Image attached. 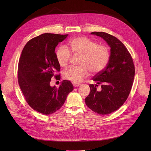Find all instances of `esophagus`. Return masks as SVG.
Instances as JSON below:
<instances>
[{
  "label": "esophagus",
  "instance_id": "34e87169",
  "mask_svg": "<svg viewBox=\"0 0 151 151\" xmlns=\"http://www.w3.org/2000/svg\"><path fill=\"white\" fill-rule=\"evenodd\" d=\"M73 85L74 87H78V86H79V85H80V83H77V82H73Z\"/></svg>",
  "mask_w": 151,
  "mask_h": 151
}]
</instances>
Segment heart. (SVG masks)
Segmentation results:
<instances>
[{
  "label": "heart",
  "instance_id": "obj_1",
  "mask_svg": "<svg viewBox=\"0 0 151 151\" xmlns=\"http://www.w3.org/2000/svg\"><path fill=\"white\" fill-rule=\"evenodd\" d=\"M72 53L81 56L80 66H72L63 72V78L74 82L81 81L91 73L96 74L106 67L110 58L109 50L106 45L98 44L87 37H77L71 39L68 47H60L56 53L59 65L66 67L72 58Z\"/></svg>",
  "mask_w": 151,
  "mask_h": 151
}]
</instances>
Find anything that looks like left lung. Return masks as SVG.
Returning a JSON list of instances; mask_svg holds the SVG:
<instances>
[{
	"label": "left lung",
	"instance_id": "8db88e82",
	"mask_svg": "<svg viewBox=\"0 0 151 151\" xmlns=\"http://www.w3.org/2000/svg\"><path fill=\"white\" fill-rule=\"evenodd\" d=\"M91 34L102 37L111 47L107 65L93 78L97 84L89 85L91 91L85 99L90 109L104 115L118 110L127 99L133 83L135 68L131 54L118 39L105 32ZM99 84L102 88L99 92L96 88Z\"/></svg>",
	"mask_w": 151,
	"mask_h": 151
}]
</instances>
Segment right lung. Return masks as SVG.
<instances>
[{"label":"right lung","instance_id":"1","mask_svg":"<svg viewBox=\"0 0 151 151\" xmlns=\"http://www.w3.org/2000/svg\"><path fill=\"white\" fill-rule=\"evenodd\" d=\"M68 35L44 33L30 39L24 46L18 66V81L28 104L44 115L58 111L73 90L70 81L64 80L58 88L50 86L51 78L60 79L55 47Z\"/></svg>","mask_w":151,"mask_h":151}]
</instances>
